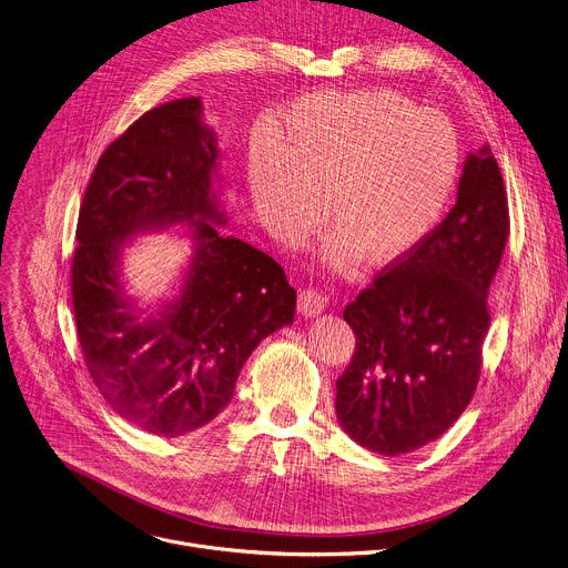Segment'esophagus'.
<instances>
[{"label":"esophagus","mask_w":568,"mask_h":568,"mask_svg":"<svg viewBox=\"0 0 568 568\" xmlns=\"http://www.w3.org/2000/svg\"><path fill=\"white\" fill-rule=\"evenodd\" d=\"M327 306V297L316 288H304L297 295V311L302 316H318Z\"/></svg>","instance_id":"1"}]
</instances>
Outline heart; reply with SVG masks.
I'll return each mask as SVG.
<instances>
[{
	"mask_svg": "<svg viewBox=\"0 0 568 568\" xmlns=\"http://www.w3.org/2000/svg\"><path fill=\"white\" fill-rule=\"evenodd\" d=\"M454 125L390 90L311 94L280 121L275 153L257 144L247 166L252 201L282 236H300L325 199L341 239L329 262L402 260L435 227L458 175Z\"/></svg>",
	"mask_w": 568,
	"mask_h": 568,
	"instance_id": "b5f03b06",
	"label": "heart"
}]
</instances>
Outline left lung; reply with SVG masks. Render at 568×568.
<instances>
[{
	"label": "left lung",
	"instance_id": "1",
	"mask_svg": "<svg viewBox=\"0 0 568 568\" xmlns=\"http://www.w3.org/2000/svg\"><path fill=\"white\" fill-rule=\"evenodd\" d=\"M508 234L506 184L483 146L467 158L445 221L345 306L356 347L336 382V415L361 447L402 456L463 415L480 379L487 293Z\"/></svg>",
	"mask_w": 568,
	"mask_h": 568
}]
</instances>
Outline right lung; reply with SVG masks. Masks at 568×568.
I'll list each match as a JSON object with an SVG mask.
<instances>
[{"instance_id": "add662e5", "label": "right lung", "mask_w": 568, "mask_h": 568, "mask_svg": "<svg viewBox=\"0 0 568 568\" xmlns=\"http://www.w3.org/2000/svg\"><path fill=\"white\" fill-rule=\"evenodd\" d=\"M216 158L196 97L158 105L101 153L77 223L72 302L88 372L123 419L164 437L212 422L252 349L295 313L284 268L207 223H223L210 189ZM184 220L200 245L183 293L162 317L140 320L120 297L118 245Z\"/></svg>"}]
</instances>
